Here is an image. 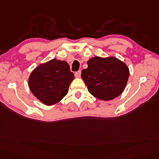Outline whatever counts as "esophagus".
<instances>
[{
    "instance_id": "1",
    "label": "esophagus",
    "mask_w": 159,
    "mask_h": 159,
    "mask_svg": "<svg viewBox=\"0 0 159 159\" xmlns=\"http://www.w3.org/2000/svg\"><path fill=\"white\" fill-rule=\"evenodd\" d=\"M80 74H81V71H77V72L75 73V77L76 78H80Z\"/></svg>"
}]
</instances>
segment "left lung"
Here are the masks:
<instances>
[{
  "label": "left lung",
  "mask_w": 159,
  "mask_h": 159,
  "mask_svg": "<svg viewBox=\"0 0 159 159\" xmlns=\"http://www.w3.org/2000/svg\"><path fill=\"white\" fill-rule=\"evenodd\" d=\"M81 77L92 96L110 101L122 94L129 76L127 65L114 57H94L88 61Z\"/></svg>",
  "instance_id": "8db88e82"
}]
</instances>
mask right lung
<instances>
[{
    "label": "right lung",
    "mask_w": 159,
    "mask_h": 159,
    "mask_svg": "<svg viewBox=\"0 0 159 159\" xmlns=\"http://www.w3.org/2000/svg\"><path fill=\"white\" fill-rule=\"evenodd\" d=\"M74 75L66 61L54 58L39 65L30 74L28 86L39 101L45 105L60 102L67 95Z\"/></svg>",
    "instance_id": "right-lung-1"
}]
</instances>
